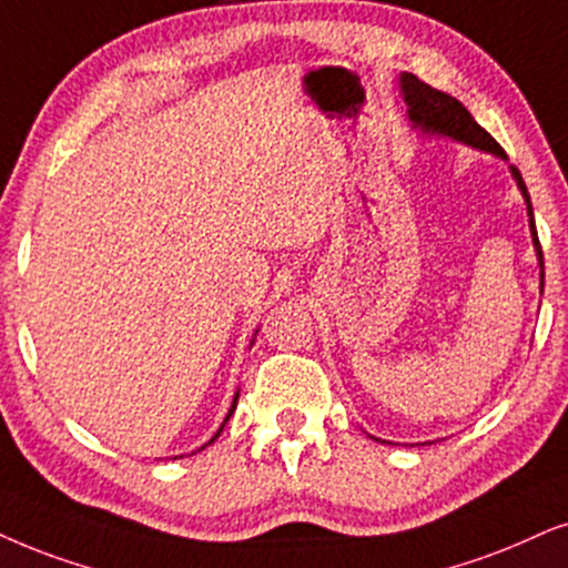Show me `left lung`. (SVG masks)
I'll return each mask as SVG.
<instances>
[{
	"label": "left lung",
	"instance_id": "1",
	"mask_svg": "<svg viewBox=\"0 0 568 568\" xmlns=\"http://www.w3.org/2000/svg\"><path fill=\"white\" fill-rule=\"evenodd\" d=\"M400 89H404V99H406V104H408V118H412L416 125H422V128H425V131H435V133L450 135V139L469 143V146L483 149V152H493V154H498V156H506L504 146H500V143L495 141L493 135L487 133L483 125L475 123V118H471L469 110H466V106L458 102V99L433 89V85H427L425 81H419V78H416L414 73L400 75ZM511 172H514L516 183H519L524 199H527L529 227H532L537 256H540V270H542L545 267L542 246H540V239H537V231H535L532 201H529V191H527V185H524V181H521V172L516 170V168H511ZM540 280H542V285H545V272H540Z\"/></svg>",
	"mask_w": 568,
	"mask_h": 568
}]
</instances>
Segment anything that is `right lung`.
Here are the masks:
<instances>
[{
	"mask_svg": "<svg viewBox=\"0 0 568 568\" xmlns=\"http://www.w3.org/2000/svg\"><path fill=\"white\" fill-rule=\"evenodd\" d=\"M235 404H239V396H235V400H233V408H231V414L235 412ZM231 414H227V419H231ZM227 419H225V422H227ZM220 433H222V427L217 429V435H220ZM217 435H214V437H217ZM214 437H212V440H214ZM212 440H210V443H212Z\"/></svg>",
	"mask_w": 568,
	"mask_h": 568,
	"instance_id": "right-lung-1",
	"label": "right lung"
}]
</instances>
